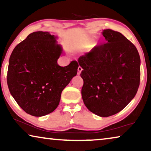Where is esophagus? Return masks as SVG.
<instances>
[{
    "instance_id": "1",
    "label": "esophagus",
    "mask_w": 151,
    "mask_h": 151,
    "mask_svg": "<svg viewBox=\"0 0 151 151\" xmlns=\"http://www.w3.org/2000/svg\"><path fill=\"white\" fill-rule=\"evenodd\" d=\"M82 71V68L81 67H79L78 68V75H80L81 71Z\"/></svg>"
}]
</instances>
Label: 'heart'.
I'll return each mask as SVG.
<instances>
[{"mask_svg": "<svg viewBox=\"0 0 151 151\" xmlns=\"http://www.w3.org/2000/svg\"><path fill=\"white\" fill-rule=\"evenodd\" d=\"M91 42L90 40H86L84 41V42H83L80 45V47L83 49H87L91 46Z\"/></svg>", "mask_w": 151, "mask_h": 151, "instance_id": "b5f03b06", "label": "heart"}]
</instances>
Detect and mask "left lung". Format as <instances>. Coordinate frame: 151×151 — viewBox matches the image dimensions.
Returning <instances> with one entry per match:
<instances>
[{"label": "left lung", "mask_w": 151, "mask_h": 151, "mask_svg": "<svg viewBox=\"0 0 151 151\" xmlns=\"http://www.w3.org/2000/svg\"><path fill=\"white\" fill-rule=\"evenodd\" d=\"M106 43L78 59L84 84L82 98L100 117L119 113L135 96L140 80V57L135 45L121 33L104 29Z\"/></svg>", "instance_id": "1"}]
</instances>
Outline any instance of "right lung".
Returning a JSON list of instances; mask_svg holds the SVG:
<instances>
[{
  "label": "right lung",
  "mask_w": 151,
  "mask_h": 151,
  "mask_svg": "<svg viewBox=\"0 0 151 151\" xmlns=\"http://www.w3.org/2000/svg\"><path fill=\"white\" fill-rule=\"evenodd\" d=\"M58 36L48 32L30 34L9 58L7 84L12 97L27 113L41 117L58 106L63 90L76 76L78 64L58 65L63 53Z\"/></svg>",
  "instance_id": "add662e5"
}]
</instances>
